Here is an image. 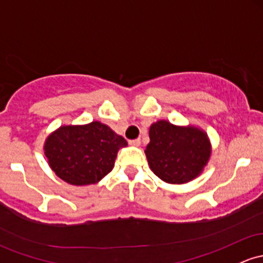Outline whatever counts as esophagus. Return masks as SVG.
<instances>
[{"mask_svg":"<svg viewBox=\"0 0 263 263\" xmlns=\"http://www.w3.org/2000/svg\"><path fill=\"white\" fill-rule=\"evenodd\" d=\"M129 145L138 147L141 145V140H140V138H136V140H131V141H129Z\"/></svg>","mask_w":263,"mask_h":263,"instance_id":"34e87169","label":"esophagus"}]
</instances>
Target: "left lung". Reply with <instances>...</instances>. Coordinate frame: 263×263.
<instances>
[{"mask_svg": "<svg viewBox=\"0 0 263 263\" xmlns=\"http://www.w3.org/2000/svg\"><path fill=\"white\" fill-rule=\"evenodd\" d=\"M145 154L156 176L168 183H186L201 174L211 155L207 135L195 127L158 121L149 127Z\"/></svg>", "mask_w": 263, "mask_h": 263, "instance_id": "obj_1", "label": "left lung"}]
</instances>
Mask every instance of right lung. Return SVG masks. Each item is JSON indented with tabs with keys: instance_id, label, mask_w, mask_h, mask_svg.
Returning a JSON list of instances; mask_svg holds the SVG:
<instances>
[{
	"instance_id": "right-lung-1",
	"label": "right lung",
	"mask_w": 263,
	"mask_h": 263,
	"mask_svg": "<svg viewBox=\"0 0 263 263\" xmlns=\"http://www.w3.org/2000/svg\"><path fill=\"white\" fill-rule=\"evenodd\" d=\"M122 146H127L125 138L95 121L86 126H62L46 140L45 155L60 178L83 186L99 182L112 171Z\"/></svg>"
}]
</instances>
